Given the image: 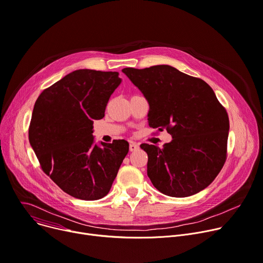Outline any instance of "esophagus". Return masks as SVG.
I'll use <instances>...</instances> for the list:
<instances>
[{"label":"esophagus","mask_w":263,"mask_h":263,"mask_svg":"<svg viewBox=\"0 0 263 263\" xmlns=\"http://www.w3.org/2000/svg\"><path fill=\"white\" fill-rule=\"evenodd\" d=\"M138 149H139V145H138L137 143L132 142V143L129 144V151H130V152H136V151H138Z\"/></svg>","instance_id":"obj_1"}]
</instances>
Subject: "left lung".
I'll list each match as a JSON object with an SVG mask.
<instances>
[{"mask_svg": "<svg viewBox=\"0 0 263 263\" xmlns=\"http://www.w3.org/2000/svg\"><path fill=\"white\" fill-rule=\"evenodd\" d=\"M122 71L149 104L148 124L166 129L173 140L162 148L146 143L147 176L171 197H189L208 187L227 160L230 121L203 80L170 65Z\"/></svg>", "mask_w": 263, "mask_h": 263, "instance_id": "8db88e82", "label": "left lung"}]
</instances>
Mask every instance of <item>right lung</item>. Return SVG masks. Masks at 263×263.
Returning <instances> with one entry per match:
<instances>
[{"instance_id": "obj_1", "label": "right lung", "mask_w": 263, "mask_h": 263, "mask_svg": "<svg viewBox=\"0 0 263 263\" xmlns=\"http://www.w3.org/2000/svg\"><path fill=\"white\" fill-rule=\"evenodd\" d=\"M117 71L74 70L36 99L28 129L30 145L43 172L66 194L81 200L106 196L128 142L95 144L93 120L104 117L120 85Z\"/></svg>"}]
</instances>
